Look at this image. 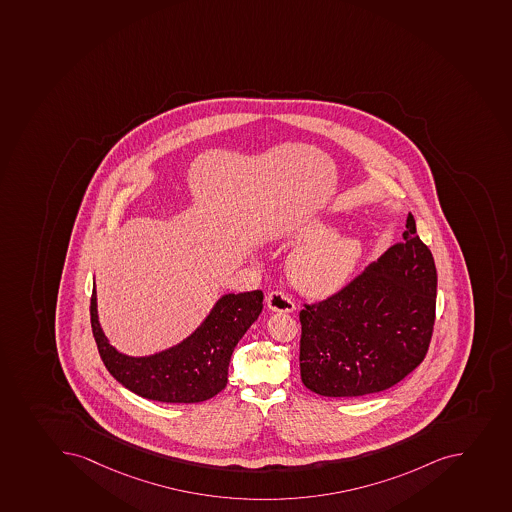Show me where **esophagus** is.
Masks as SVG:
<instances>
[{
	"instance_id": "obj_1",
	"label": "esophagus",
	"mask_w": 512,
	"mask_h": 512,
	"mask_svg": "<svg viewBox=\"0 0 512 512\" xmlns=\"http://www.w3.org/2000/svg\"><path fill=\"white\" fill-rule=\"evenodd\" d=\"M268 307L274 312H294L296 311V304L292 301L291 297L286 296L282 291H273L269 294Z\"/></svg>"
}]
</instances>
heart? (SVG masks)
<instances>
[{
    "label": "heart",
    "mask_w": 512,
    "mask_h": 512,
    "mask_svg": "<svg viewBox=\"0 0 512 512\" xmlns=\"http://www.w3.org/2000/svg\"><path fill=\"white\" fill-rule=\"evenodd\" d=\"M322 221H307L282 236L284 244H299L287 261L292 284L309 296L325 297L339 291L362 256L357 236L329 233Z\"/></svg>",
    "instance_id": "obj_1"
}]
</instances>
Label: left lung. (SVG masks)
<instances>
[{"instance_id":"1","label":"left lung","mask_w":512,"mask_h":512,"mask_svg":"<svg viewBox=\"0 0 512 512\" xmlns=\"http://www.w3.org/2000/svg\"><path fill=\"white\" fill-rule=\"evenodd\" d=\"M403 239L342 291L302 309L299 362L311 392H383L425 359L435 325V259L411 213Z\"/></svg>"}]
</instances>
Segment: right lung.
I'll list each match as a JSON object with an SVG mask.
<instances>
[{
    "label": "right lung",
    "instance_id": "obj_1",
    "mask_svg": "<svg viewBox=\"0 0 512 512\" xmlns=\"http://www.w3.org/2000/svg\"><path fill=\"white\" fill-rule=\"evenodd\" d=\"M263 311V292L225 294L192 335L145 357L125 355L110 345L97 314L92 286L91 324L97 350L110 375L139 397L163 403H200L228 383L231 354Z\"/></svg>",
    "mask_w": 512,
    "mask_h": 512
}]
</instances>
